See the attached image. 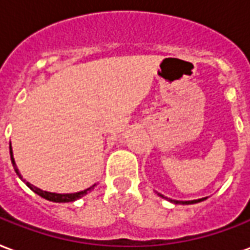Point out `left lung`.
Returning <instances> with one entry per match:
<instances>
[{"mask_svg":"<svg viewBox=\"0 0 250 250\" xmlns=\"http://www.w3.org/2000/svg\"><path fill=\"white\" fill-rule=\"evenodd\" d=\"M162 197H163V196H162ZM203 200H204V199H199V200H192V201H174V203L175 204H178V203H181V204H194V203H200V201Z\"/></svg>","mask_w":250,"mask_h":250,"instance_id":"left-lung-1","label":"left lung"}]
</instances>
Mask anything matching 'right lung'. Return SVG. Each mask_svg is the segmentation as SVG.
I'll return each mask as SVG.
<instances>
[{
  "mask_svg": "<svg viewBox=\"0 0 250 250\" xmlns=\"http://www.w3.org/2000/svg\"><path fill=\"white\" fill-rule=\"evenodd\" d=\"M9 151H10V159H12V163H13V166H15V170H16V173L19 174V170L16 168V165H15V159H13V152H12V147L9 146ZM20 175V174H19ZM25 185L30 188L32 192H35L36 194H39L41 197L43 199H46V200L49 201H54V203H69V201H75L77 199H80L83 197L84 194H87L92 189V188H88V189H85V190H82V192H77V193H66V194H61V193H51V192H46V190H42V189H39V188L34 187V185H31L30 182H25Z\"/></svg>",
  "mask_w": 250,
  "mask_h": 250,
  "instance_id": "obj_1",
  "label": "right lung"
}]
</instances>
